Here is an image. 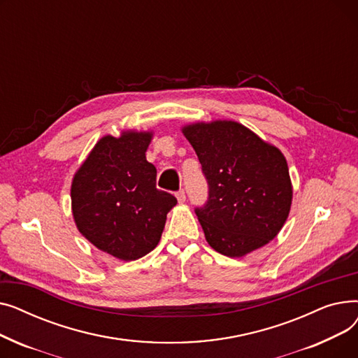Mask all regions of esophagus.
Returning <instances> with one entry per match:
<instances>
[{
	"label": "esophagus",
	"instance_id": "1",
	"mask_svg": "<svg viewBox=\"0 0 358 358\" xmlns=\"http://www.w3.org/2000/svg\"><path fill=\"white\" fill-rule=\"evenodd\" d=\"M176 197H177L178 203H184V201H185V193H184L182 190L177 192V193H176Z\"/></svg>",
	"mask_w": 358,
	"mask_h": 358
}]
</instances>
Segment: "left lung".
<instances>
[{
    "label": "left lung",
    "instance_id": "1",
    "mask_svg": "<svg viewBox=\"0 0 358 358\" xmlns=\"http://www.w3.org/2000/svg\"><path fill=\"white\" fill-rule=\"evenodd\" d=\"M181 131L209 184L208 204L196 209L209 245L231 258L267 245L286 223L293 200L281 150L234 120L189 123Z\"/></svg>",
    "mask_w": 358,
    "mask_h": 358
}]
</instances>
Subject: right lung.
Segmentation results:
<instances>
[{"mask_svg":"<svg viewBox=\"0 0 358 358\" xmlns=\"http://www.w3.org/2000/svg\"><path fill=\"white\" fill-rule=\"evenodd\" d=\"M150 130L103 136L73 174L71 208L80 234L120 261H135L161 239L177 199L157 189V168L146 161Z\"/></svg>","mask_w":358,"mask_h":358,"instance_id":"1","label":"right lung"}]
</instances>
